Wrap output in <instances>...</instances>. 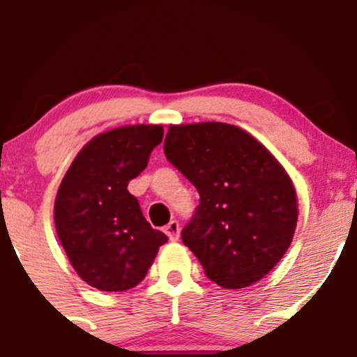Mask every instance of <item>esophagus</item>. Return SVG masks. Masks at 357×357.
Instances as JSON below:
<instances>
[{
  "mask_svg": "<svg viewBox=\"0 0 357 357\" xmlns=\"http://www.w3.org/2000/svg\"><path fill=\"white\" fill-rule=\"evenodd\" d=\"M179 231H181V227H179V223L176 220H171L165 227V233L169 236V240L173 241L179 238Z\"/></svg>",
  "mask_w": 357,
  "mask_h": 357,
  "instance_id": "esophagus-1",
  "label": "esophagus"
}]
</instances>
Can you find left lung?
Here are the masks:
<instances>
[{
  "label": "left lung",
  "mask_w": 357,
  "mask_h": 357,
  "mask_svg": "<svg viewBox=\"0 0 357 357\" xmlns=\"http://www.w3.org/2000/svg\"><path fill=\"white\" fill-rule=\"evenodd\" d=\"M165 154L199 192L183 243L210 280L243 289L292 243L297 196L289 174L255 137L223 122L169 126Z\"/></svg>",
  "instance_id": "8db88e82"
}]
</instances>
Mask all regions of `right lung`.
<instances>
[{
  "label": "right lung",
  "mask_w": 357,
  "mask_h": 357,
  "mask_svg": "<svg viewBox=\"0 0 357 357\" xmlns=\"http://www.w3.org/2000/svg\"><path fill=\"white\" fill-rule=\"evenodd\" d=\"M162 134V126L144 124L99 134L82 147L56 192L61 247L82 280L104 292H124L142 282L167 241L127 191Z\"/></svg>",
  "instance_id": "add662e5"
}]
</instances>
